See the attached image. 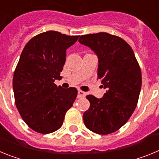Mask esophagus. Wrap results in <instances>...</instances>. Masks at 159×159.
Instances as JSON below:
<instances>
[{
    "instance_id": "34e87169",
    "label": "esophagus",
    "mask_w": 159,
    "mask_h": 159,
    "mask_svg": "<svg viewBox=\"0 0 159 159\" xmlns=\"http://www.w3.org/2000/svg\"><path fill=\"white\" fill-rule=\"evenodd\" d=\"M86 95V92H83L81 90H79L78 91V97L79 98H84Z\"/></svg>"
}]
</instances>
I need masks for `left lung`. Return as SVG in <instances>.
<instances>
[{
	"label": "left lung",
	"instance_id": "8db88e82",
	"mask_svg": "<svg viewBox=\"0 0 159 159\" xmlns=\"http://www.w3.org/2000/svg\"><path fill=\"white\" fill-rule=\"evenodd\" d=\"M79 42L97 55L98 79L107 89L101 99L87 95L90 107L84 113V124L96 134H111L135 110L142 87L139 64L131 47L117 36L107 32L83 35Z\"/></svg>",
	"mask_w": 159,
	"mask_h": 159
}]
</instances>
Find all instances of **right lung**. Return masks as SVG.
I'll return each instance as SVG.
<instances>
[{"label":"right lung","mask_w":159,"mask_h":159,"mask_svg":"<svg viewBox=\"0 0 159 159\" xmlns=\"http://www.w3.org/2000/svg\"><path fill=\"white\" fill-rule=\"evenodd\" d=\"M79 36L48 31L32 37L22 51L12 79L15 103L25 123L38 133L60 129L76 98V88L64 89L54 81L62 78L66 50Z\"/></svg>","instance_id":"obj_1"}]
</instances>
